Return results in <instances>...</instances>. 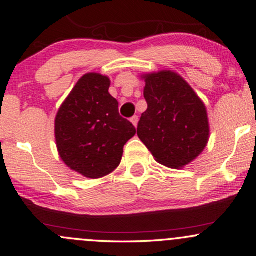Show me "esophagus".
I'll return each mask as SVG.
<instances>
[{
  "instance_id": "1",
  "label": "esophagus",
  "mask_w": 256,
  "mask_h": 256,
  "mask_svg": "<svg viewBox=\"0 0 256 256\" xmlns=\"http://www.w3.org/2000/svg\"><path fill=\"white\" fill-rule=\"evenodd\" d=\"M130 122H132V124H134V127H135V128L138 127V116H136V115H135V116H132V118H130Z\"/></svg>"
}]
</instances>
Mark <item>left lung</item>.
Segmentation results:
<instances>
[{
	"mask_svg": "<svg viewBox=\"0 0 256 256\" xmlns=\"http://www.w3.org/2000/svg\"><path fill=\"white\" fill-rule=\"evenodd\" d=\"M143 96L148 108L138 136L154 158L170 169H182L204 152L210 138L208 110L194 88L178 73H146Z\"/></svg>",
	"mask_w": 256,
	"mask_h": 256,
	"instance_id": "obj_1",
	"label": "left lung"
}]
</instances>
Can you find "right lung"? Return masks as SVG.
I'll return each mask as SVG.
<instances>
[{
	"label": "right lung",
	"instance_id": "1",
	"mask_svg": "<svg viewBox=\"0 0 256 256\" xmlns=\"http://www.w3.org/2000/svg\"><path fill=\"white\" fill-rule=\"evenodd\" d=\"M110 80L86 73L62 104L54 120L58 154L70 169L96 180L120 166L124 146L136 129L118 114L108 90Z\"/></svg>",
	"mask_w": 256,
	"mask_h": 256
}]
</instances>
